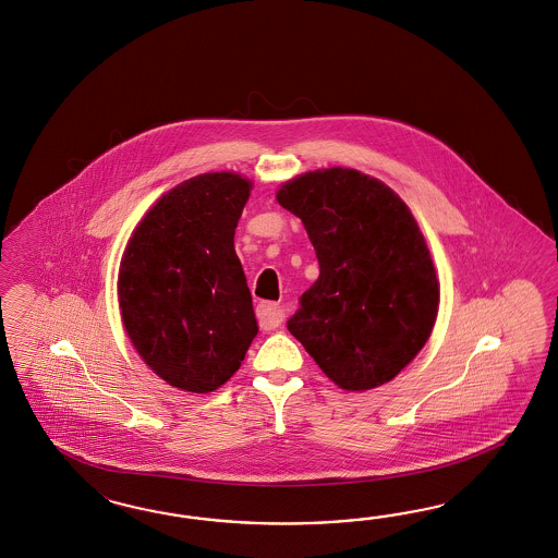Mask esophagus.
Masks as SVG:
<instances>
[{"label":"esophagus","instance_id":"esophagus-1","mask_svg":"<svg viewBox=\"0 0 558 558\" xmlns=\"http://www.w3.org/2000/svg\"><path fill=\"white\" fill-rule=\"evenodd\" d=\"M257 319L264 331H274L284 322V308L276 303L257 304Z\"/></svg>","mask_w":558,"mask_h":558}]
</instances>
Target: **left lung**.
I'll use <instances>...</instances> for the list:
<instances>
[{"instance_id": "left-lung-1", "label": "left lung", "mask_w": 558, "mask_h": 558, "mask_svg": "<svg viewBox=\"0 0 558 558\" xmlns=\"http://www.w3.org/2000/svg\"><path fill=\"white\" fill-rule=\"evenodd\" d=\"M276 201L303 220L319 259V278L288 331L339 389L389 383L420 354L438 317V278L409 206L348 168L303 173Z\"/></svg>"}]
</instances>
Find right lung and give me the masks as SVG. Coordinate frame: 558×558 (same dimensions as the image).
<instances>
[{
	"instance_id": "1",
	"label": "right lung",
	"mask_w": 558,
	"mask_h": 558,
	"mask_svg": "<svg viewBox=\"0 0 558 558\" xmlns=\"http://www.w3.org/2000/svg\"><path fill=\"white\" fill-rule=\"evenodd\" d=\"M250 192L252 182L231 171L190 178L153 204L122 255L124 329L145 364L175 389H219L257 336L233 245Z\"/></svg>"
}]
</instances>
